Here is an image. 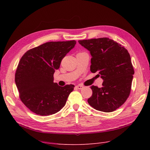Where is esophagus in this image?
<instances>
[{
  "label": "esophagus",
  "mask_w": 150,
  "mask_h": 150,
  "mask_svg": "<svg viewBox=\"0 0 150 150\" xmlns=\"http://www.w3.org/2000/svg\"><path fill=\"white\" fill-rule=\"evenodd\" d=\"M76 88H78V89H82L83 88V86L82 85H78L76 86Z\"/></svg>",
  "instance_id": "esophagus-1"
}]
</instances>
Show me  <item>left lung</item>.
<instances>
[{"instance_id": "obj_1", "label": "left lung", "mask_w": 150, "mask_h": 150, "mask_svg": "<svg viewBox=\"0 0 150 150\" xmlns=\"http://www.w3.org/2000/svg\"><path fill=\"white\" fill-rule=\"evenodd\" d=\"M89 51L90 70L99 71L104 81L101 88L91 86L93 94L88 99L95 110L106 112L119 108L128 99L134 73L128 51L107 38L78 40Z\"/></svg>"}]
</instances>
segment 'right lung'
<instances>
[{
    "label": "right lung",
    "mask_w": 150,
    "mask_h": 150,
    "mask_svg": "<svg viewBox=\"0 0 150 150\" xmlns=\"http://www.w3.org/2000/svg\"><path fill=\"white\" fill-rule=\"evenodd\" d=\"M76 44V40L46 42L29 50L21 57L15 82L22 102L32 112L49 116L64 106L74 85L59 86L54 83L53 75Z\"/></svg>",
    "instance_id": "right-lung-1"
}]
</instances>
